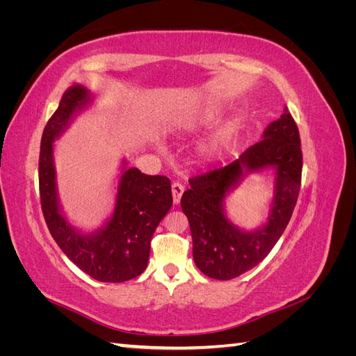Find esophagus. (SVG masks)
Returning a JSON list of instances; mask_svg holds the SVG:
<instances>
[{
	"label": "esophagus",
	"mask_w": 356,
	"mask_h": 356,
	"mask_svg": "<svg viewBox=\"0 0 356 356\" xmlns=\"http://www.w3.org/2000/svg\"><path fill=\"white\" fill-rule=\"evenodd\" d=\"M182 193H184V186L179 184V182H174V184H172V197H174L175 204L181 202Z\"/></svg>",
	"instance_id": "1"
}]
</instances>
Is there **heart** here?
Here are the masks:
<instances>
[{
	"label": "heart",
	"instance_id": "obj_1",
	"mask_svg": "<svg viewBox=\"0 0 356 356\" xmlns=\"http://www.w3.org/2000/svg\"><path fill=\"white\" fill-rule=\"evenodd\" d=\"M217 118V113H200L191 117H186L178 123V127L184 132H196L202 127H208ZM239 122L229 120L225 122L218 131H215L211 136H208L199 147V156L204 161H217L222 157L227 149L232 138L238 132Z\"/></svg>",
	"mask_w": 356,
	"mask_h": 356
}]
</instances>
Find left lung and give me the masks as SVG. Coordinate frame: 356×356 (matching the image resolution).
Listing matches in <instances>:
<instances>
[{"label": "left lung", "instance_id": "8db88e82", "mask_svg": "<svg viewBox=\"0 0 356 356\" xmlns=\"http://www.w3.org/2000/svg\"><path fill=\"white\" fill-rule=\"evenodd\" d=\"M261 138L230 165L190 179V188L181 197L190 222L193 258L212 279L229 281L261 263L286 229L297 203L303 156L297 124L286 108ZM255 171H272L275 191L266 221L245 231L227 217L225 199Z\"/></svg>", "mask_w": 356, "mask_h": 356}]
</instances>
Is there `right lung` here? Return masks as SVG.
<instances>
[{"label":"right lung","mask_w":356,"mask_h":356,"mask_svg":"<svg viewBox=\"0 0 356 356\" xmlns=\"http://www.w3.org/2000/svg\"><path fill=\"white\" fill-rule=\"evenodd\" d=\"M93 98L86 86L72 84L44 127L38 163L41 209L53 239L75 266L96 281L117 284L145 270L149 242L172 207V190L169 178L145 175L123 160L110 217L89 233L70 222L58 191L55 141Z\"/></svg>","instance_id":"add662e5"}]
</instances>
